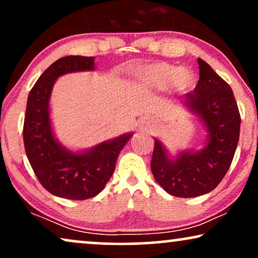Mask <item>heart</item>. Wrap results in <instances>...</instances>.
Wrapping results in <instances>:
<instances>
[{"instance_id": "1", "label": "heart", "mask_w": 258, "mask_h": 258, "mask_svg": "<svg viewBox=\"0 0 258 258\" xmlns=\"http://www.w3.org/2000/svg\"><path fill=\"white\" fill-rule=\"evenodd\" d=\"M136 83L144 88L164 89L172 86L178 90H185L193 86L194 74L184 68L178 69L175 65L155 61L140 68L136 75Z\"/></svg>"}]
</instances>
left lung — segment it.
Masks as SVG:
<instances>
[{
    "mask_svg": "<svg viewBox=\"0 0 258 258\" xmlns=\"http://www.w3.org/2000/svg\"><path fill=\"white\" fill-rule=\"evenodd\" d=\"M200 78L182 103L204 123L205 146L199 151H181L170 157L161 140L155 138L151 171L167 193L195 198L210 193L229 170L239 140L240 114L231 87L198 58Z\"/></svg>",
    "mask_w": 258,
    "mask_h": 258,
    "instance_id": "obj_1",
    "label": "left lung"
}]
</instances>
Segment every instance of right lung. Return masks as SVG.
Returning <instances> with one entry per match:
<instances>
[{
  "mask_svg": "<svg viewBox=\"0 0 258 258\" xmlns=\"http://www.w3.org/2000/svg\"><path fill=\"white\" fill-rule=\"evenodd\" d=\"M95 70L94 57L67 56L51 64L29 91L24 122L26 155L42 187L58 198L95 197L112 177L118 156L131 139L123 133L81 152L68 150L52 131L50 97L58 77Z\"/></svg>",
  "mask_w": 258,
  "mask_h": 258,
  "instance_id": "obj_1",
  "label": "right lung"
}]
</instances>
